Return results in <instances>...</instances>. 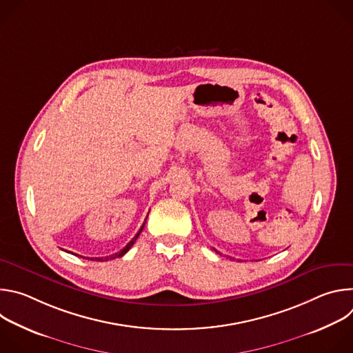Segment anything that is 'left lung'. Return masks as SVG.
<instances>
[{
    "mask_svg": "<svg viewBox=\"0 0 353 353\" xmlns=\"http://www.w3.org/2000/svg\"><path fill=\"white\" fill-rule=\"evenodd\" d=\"M215 251H216V250H215ZM216 253H218V251H216Z\"/></svg>",
    "mask_w": 353,
    "mask_h": 353,
    "instance_id": "obj_1",
    "label": "left lung"
}]
</instances>
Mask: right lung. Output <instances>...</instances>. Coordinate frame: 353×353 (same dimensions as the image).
<instances>
[{
	"label": "right lung",
	"instance_id": "right-lung-1",
	"mask_svg": "<svg viewBox=\"0 0 353 353\" xmlns=\"http://www.w3.org/2000/svg\"><path fill=\"white\" fill-rule=\"evenodd\" d=\"M146 218H148V216H146ZM145 222H146V219H145ZM145 222H143V225L141 226V229L138 230V233H137V234H135V236H134V237L131 239V241H130V243H127V245H125V247H124L123 250H120V251H119V253H114V254H112V256H106V257H96V259H94V261H96V260H97V261H109V260H114V259L123 257V256H124V254L127 253V251H128V250H130V248L132 247V244L135 243V240L138 239L139 233L142 232V229H143V226H145Z\"/></svg>",
	"mask_w": 353,
	"mask_h": 353
}]
</instances>
